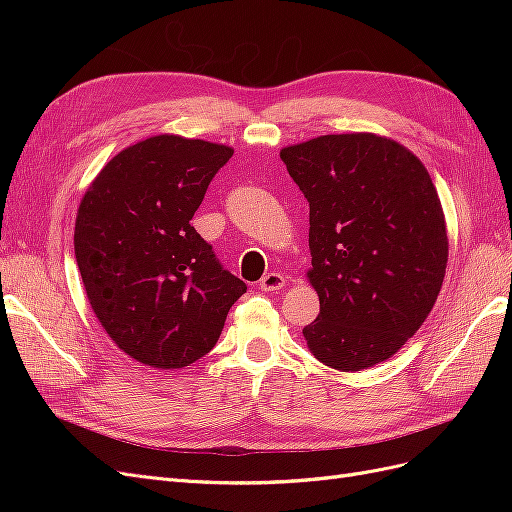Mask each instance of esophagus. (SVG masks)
<instances>
[{
	"label": "esophagus",
	"mask_w": 512,
	"mask_h": 512,
	"mask_svg": "<svg viewBox=\"0 0 512 512\" xmlns=\"http://www.w3.org/2000/svg\"><path fill=\"white\" fill-rule=\"evenodd\" d=\"M284 286H286V277L282 273H267L258 284V288L265 290V292H277V290H282Z\"/></svg>",
	"instance_id": "1"
}]
</instances>
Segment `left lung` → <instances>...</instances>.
Returning <instances> with one entry per match:
<instances>
[{
	"instance_id": "obj_1",
	"label": "left lung",
	"mask_w": 512,
	"mask_h": 512,
	"mask_svg": "<svg viewBox=\"0 0 512 512\" xmlns=\"http://www.w3.org/2000/svg\"><path fill=\"white\" fill-rule=\"evenodd\" d=\"M309 203L307 280L320 299L303 329L316 359L374 367L421 329L448 262L446 220L427 168L393 138L327 134L280 151Z\"/></svg>"
}]
</instances>
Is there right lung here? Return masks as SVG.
Instances as JSON below:
<instances>
[{"mask_svg": "<svg viewBox=\"0 0 512 512\" xmlns=\"http://www.w3.org/2000/svg\"><path fill=\"white\" fill-rule=\"evenodd\" d=\"M232 153L200 138L149 136L106 162L81 200L74 254L89 305L138 363L198 361L247 290L190 224Z\"/></svg>", "mask_w": 512, "mask_h": 512, "instance_id": "add662e5", "label": "right lung"}]
</instances>
